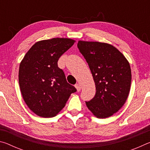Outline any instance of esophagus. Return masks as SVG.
<instances>
[{
    "mask_svg": "<svg viewBox=\"0 0 150 150\" xmlns=\"http://www.w3.org/2000/svg\"><path fill=\"white\" fill-rule=\"evenodd\" d=\"M75 87L76 89H77V91H78V92H79V91H81V86H80V85L78 84V83H77V84L75 85Z\"/></svg>",
    "mask_w": 150,
    "mask_h": 150,
    "instance_id": "34e87169",
    "label": "esophagus"
}]
</instances>
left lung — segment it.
I'll list each match as a JSON object with an SVG mask.
<instances>
[{
  "instance_id": "1",
  "label": "left lung",
  "mask_w": 150,
  "mask_h": 150,
  "mask_svg": "<svg viewBox=\"0 0 150 150\" xmlns=\"http://www.w3.org/2000/svg\"><path fill=\"white\" fill-rule=\"evenodd\" d=\"M95 83L96 93L86 105L96 118L110 117L122 107L130 89V66L124 55L106 43L79 41Z\"/></svg>"
}]
</instances>
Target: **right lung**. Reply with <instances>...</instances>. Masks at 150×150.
I'll list each match as a JSON object with an SVG mask.
<instances>
[{
    "label": "right lung",
    "mask_w": 150,
    "mask_h": 150,
    "mask_svg": "<svg viewBox=\"0 0 150 150\" xmlns=\"http://www.w3.org/2000/svg\"><path fill=\"white\" fill-rule=\"evenodd\" d=\"M75 42L59 38L39 41L20 63L18 81L22 97L30 110L40 117L56 116L71 94L77 91L57 65L59 58Z\"/></svg>",
    "instance_id": "right-lung-1"
}]
</instances>
